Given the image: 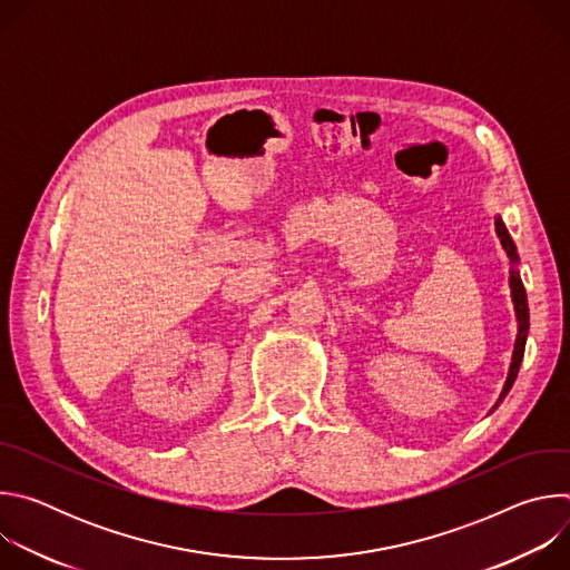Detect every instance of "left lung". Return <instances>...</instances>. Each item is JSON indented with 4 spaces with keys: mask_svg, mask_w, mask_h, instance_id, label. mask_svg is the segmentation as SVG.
<instances>
[{
    "mask_svg": "<svg viewBox=\"0 0 570 570\" xmlns=\"http://www.w3.org/2000/svg\"><path fill=\"white\" fill-rule=\"evenodd\" d=\"M497 234H499V238H501V243H503V248H505L510 262L517 264V262H519V257H517V246H514V240H512V236H510V232L505 229V225H503L501 218H497ZM510 286H512V302H514V311H517V320H519V334H517V343H514V354H512L510 374H508V381H505V387H503L499 401H503V396H505V394L510 392V387L514 385V379H517V374H519V367H521V361H523V352H525L528 330H530L528 295H525L523 282H521V277H519V273H517L514 266H512V271H510Z\"/></svg>",
    "mask_w": 570,
    "mask_h": 570,
    "instance_id": "8db88e82",
    "label": "left lung"
}]
</instances>
